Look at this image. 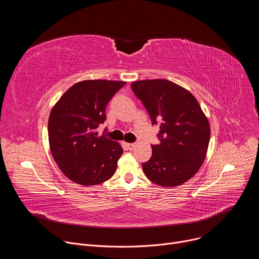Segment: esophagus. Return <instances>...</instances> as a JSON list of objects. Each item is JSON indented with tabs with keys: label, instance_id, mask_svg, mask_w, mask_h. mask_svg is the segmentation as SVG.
<instances>
[{
	"label": "esophagus",
	"instance_id": "esophagus-1",
	"mask_svg": "<svg viewBox=\"0 0 259 259\" xmlns=\"http://www.w3.org/2000/svg\"><path fill=\"white\" fill-rule=\"evenodd\" d=\"M125 145L127 146V149H128V150H130V151H132V150L134 149V147L136 146V144H135V143H125Z\"/></svg>",
	"mask_w": 259,
	"mask_h": 259
}]
</instances>
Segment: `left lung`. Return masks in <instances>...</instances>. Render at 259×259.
<instances>
[{"label": "left lung", "instance_id": "8db88e82", "mask_svg": "<svg viewBox=\"0 0 259 259\" xmlns=\"http://www.w3.org/2000/svg\"><path fill=\"white\" fill-rule=\"evenodd\" d=\"M153 125L160 127V144L152 145V158L142 164L145 176L163 188L191 179L208 151L210 125L196 97L186 88L164 79L131 84Z\"/></svg>", "mask_w": 259, "mask_h": 259}]
</instances>
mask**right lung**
I'll list each match as a JSON object with an SVG mask.
<instances>
[{"label": "right lung", "mask_w": 259, "mask_h": 259, "mask_svg": "<svg viewBox=\"0 0 259 259\" xmlns=\"http://www.w3.org/2000/svg\"><path fill=\"white\" fill-rule=\"evenodd\" d=\"M126 84L124 81L85 80L66 90L51 109L49 145L61 172L71 181L89 187L112 177L123 154L119 142L98 135L105 107Z\"/></svg>", "instance_id": "obj_1"}]
</instances>
